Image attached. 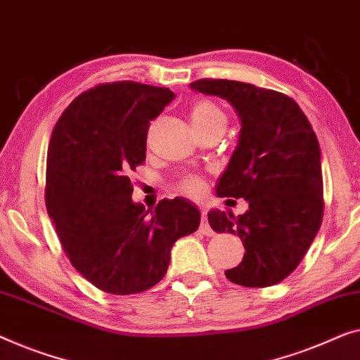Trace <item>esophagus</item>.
<instances>
[{"label": "esophagus", "instance_id": "1", "mask_svg": "<svg viewBox=\"0 0 360 360\" xmlns=\"http://www.w3.org/2000/svg\"><path fill=\"white\" fill-rule=\"evenodd\" d=\"M200 232L202 233V236H214V231H212L210 222H207V217H206V212L202 211V216H201V224H200Z\"/></svg>", "mask_w": 360, "mask_h": 360}]
</instances>
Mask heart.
Instances as JSON below:
<instances>
[{
  "label": "heart",
  "mask_w": 360,
  "mask_h": 360,
  "mask_svg": "<svg viewBox=\"0 0 360 360\" xmlns=\"http://www.w3.org/2000/svg\"><path fill=\"white\" fill-rule=\"evenodd\" d=\"M190 120L193 129L206 128L211 127V124H226V115L211 101H198L193 103L190 110ZM202 190H205V184L196 175H186L180 181V191H184L190 196H200Z\"/></svg>",
  "instance_id": "heart-1"
}]
</instances>
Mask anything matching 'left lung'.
Masks as SVG:
<instances>
[{
    "label": "left lung",
    "instance_id": "left-lung-1",
    "mask_svg": "<svg viewBox=\"0 0 360 360\" xmlns=\"http://www.w3.org/2000/svg\"><path fill=\"white\" fill-rule=\"evenodd\" d=\"M195 92L227 101L240 118L237 148L216 195L248 202L240 216L211 210L216 232L240 237L245 255L226 278L268 288L288 278L319 232L323 217L320 144L305 113L284 94L227 79L191 82Z\"/></svg>",
    "mask_w": 360,
    "mask_h": 360
}]
</instances>
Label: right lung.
I'll list each match as a JSON object with an SVG mask.
<instances>
[{"label": "right lung", "instance_id": "right-lung-1", "mask_svg": "<svg viewBox=\"0 0 360 360\" xmlns=\"http://www.w3.org/2000/svg\"><path fill=\"white\" fill-rule=\"evenodd\" d=\"M174 98L167 87L102 84L76 97L51 133L46 211L72 266L103 292L153 288L174 243L200 227L186 198L160 200L155 210L131 198L129 174L146 160L149 122Z\"/></svg>", "mask_w": 360, "mask_h": 360}]
</instances>
